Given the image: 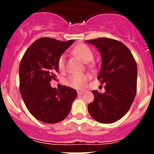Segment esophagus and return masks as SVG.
Masks as SVG:
<instances>
[{
    "label": "esophagus",
    "mask_w": 154,
    "mask_h": 154,
    "mask_svg": "<svg viewBox=\"0 0 154 154\" xmlns=\"http://www.w3.org/2000/svg\"><path fill=\"white\" fill-rule=\"evenodd\" d=\"M77 94H78V95H82L83 94H84V91H77Z\"/></svg>",
    "instance_id": "1"
}]
</instances>
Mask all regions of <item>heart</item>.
Masks as SVG:
<instances>
[{"label":"heart","mask_w":154,"mask_h":154,"mask_svg":"<svg viewBox=\"0 0 154 154\" xmlns=\"http://www.w3.org/2000/svg\"><path fill=\"white\" fill-rule=\"evenodd\" d=\"M72 53L77 56L84 63H88L93 60V53L88 46L84 44H79L73 48ZM66 56L62 54L57 61V67L60 71H64L66 69ZM90 77L87 74H73L66 79V84L71 88L80 89L84 86L85 83L89 80Z\"/></svg>","instance_id":"heart-1"}]
</instances>
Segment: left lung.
<instances>
[{"mask_svg": "<svg viewBox=\"0 0 154 154\" xmlns=\"http://www.w3.org/2000/svg\"><path fill=\"white\" fill-rule=\"evenodd\" d=\"M95 46L101 57L97 79L105 83V92H91L94 101L89 103L90 116L97 122L111 124L128 112L136 94L137 65L127 46L117 40L98 38L86 41Z\"/></svg>", "mask_w": 154, "mask_h": 154, "instance_id": "left-lung-1", "label": "left lung"}]
</instances>
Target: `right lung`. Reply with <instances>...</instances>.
<instances>
[{"label": "right lung", "mask_w": 154, "mask_h": 154, "mask_svg": "<svg viewBox=\"0 0 154 154\" xmlns=\"http://www.w3.org/2000/svg\"><path fill=\"white\" fill-rule=\"evenodd\" d=\"M74 40L59 41L41 38L26 51L19 66L20 92L25 106L36 119L48 124L64 120L69 114L77 91L63 86L52 88L51 80L58 72L57 61Z\"/></svg>", "instance_id": "right-lung-1"}]
</instances>
